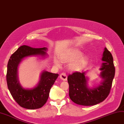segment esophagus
<instances>
[{
  "label": "esophagus",
  "instance_id": "1",
  "mask_svg": "<svg viewBox=\"0 0 124 124\" xmlns=\"http://www.w3.org/2000/svg\"><path fill=\"white\" fill-rule=\"evenodd\" d=\"M60 78L64 81L67 80V76L65 73H62L60 75Z\"/></svg>",
  "mask_w": 124,
  "mask_h": 124
}]
</instances>
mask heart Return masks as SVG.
I'll use <instances>...</instances> for the list:
<instances>
[{"instance_id": "b5f03b06", "label": "heart", "mask_w": 124, "mask_h": 124, "mask_svg": "<svg viewBox=\"0 0 124 124\" xmlns=\"http://www.w3.org/2000/svg\"><path fill=\"white\" fill-rule=\"evenodd\" d=\"M83 53L77 48H70L62 52L59 54V58H54V62L58 66H60L61 62H70L69 69L72 71H79L85 66L87 58L85 56H82Z\"/></svg>"}]
</instances>
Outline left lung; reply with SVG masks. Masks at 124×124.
Instances as JSON below:
<instances>
[{
  "label": "left lung",
  "mask_w": 124,
  "mask_h": 124,
  "mask_svg": "<svg viewBox=\"0 0 124 124\" xmlns=\"http://www.w3.org/2000/svg\"><path fill=\"white\" fill-rule=\"evenodd\" d=\"M100 70V76L104 79L101 85L93 88L87 86L85 72H73L69 74L67 81L69 84V96L74 103L83 106H93L103 101L108 97L115 75V67L111 52L105 48Z\"/></svg>",
  "instance_id": "1"
}]
</instances>
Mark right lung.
Returning <instances> with one entry per match:
<instances>
[{"label":"right lung","mask_w":124,"mask_h":124,"mask_svg":"<svg viewBox=\"0 0 124 124\" xmlns=\"http://www.w3.org/2000/svg\"><path fill=\"white\" fill-rule=\"evenodd\" d=\"M47 48H33L27 45L21 46L11 55L8 64L6 81L11 94L18 105L24 108L34 109L41 108L47 101L49 93L58 77V74L44 71L41 73L38 86L33 89L23 88L17 78V68L24 58L31 55H45Z\"/></svg>","instance_id":"right-lung-1"}]
</instances>
